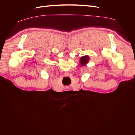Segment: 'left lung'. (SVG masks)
<instances>
[{
	"instance_id": "left-lung-1",
	"label": "left lung",
	"mask_w": 135,
	"mask_h": 135,
	"mask_svg": "<svg viewBox=\"0 0 135 135\" xmlns=\"http://www.w3.org/2000/svg\"><path fill=\"white\" fill-rule=\"evenodd\" d=\"M89 59V57L88 56H85L83 57H81L80 58V63L81 64V65H82V66H84L85 64H86L88 62Z\"/></svg>"
}]
</instances>
